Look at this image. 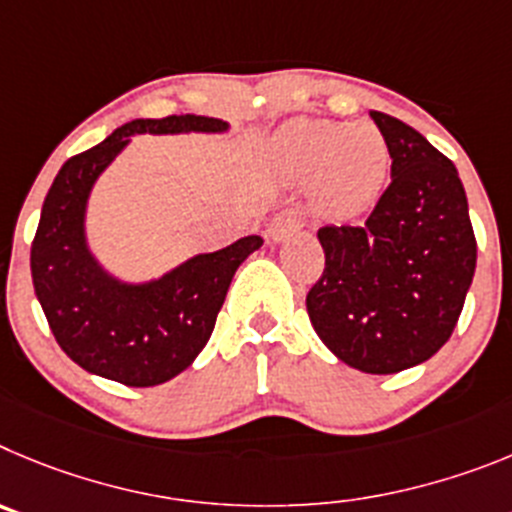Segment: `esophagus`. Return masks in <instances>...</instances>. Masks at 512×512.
Returning a JSON list of instances; mask_svg holds the SVG:
<instances>
[{"label": "esophagus", "mask_w": 512, "mask_h": 512, "mask_svg": "<svg viewBox=\"0 0 512 512\" xmlns=\"http://www.w3.org/2000/svg\"><path fill=\"white\" fill-rule=\"evenodd\" d=\"M303 227V216L298 214L296 209H285L275 216L270 227H267V239L270 242H283L290 232H296V229Z\"/></svg>", "instance_id": "esophagus-1"}]
</instances>
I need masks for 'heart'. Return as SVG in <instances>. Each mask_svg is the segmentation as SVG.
<instances>
[{"mask_svg": "<svg viewBox=\"0 0 512 512\" xmlns=\"http://www.w3.org/2000/svg\"><path fill=\"white\" fill-rule=\"evenodd\" d=\"M285 168L311 178L313 199L329 216H349L365 209L380 193L388 173V142L372 122L301 119L278 137Z\"/></svg>", "mask_w": 512, "mask_h": 512, "instance_id": "heart-1", "label": "heart"}]
</instances>
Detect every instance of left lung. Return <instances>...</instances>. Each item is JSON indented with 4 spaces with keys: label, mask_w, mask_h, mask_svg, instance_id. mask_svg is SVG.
<instances>
[{
    "label": "left lung",
    "mask_w": 512,
    "mask_h": 512,
    "mask_svg": "<svg viewBox=\"0 0 512 512\" xmlns=\"http://www.w3.org/2000/svg\"><path fill=\"white\" fill-rule=\"evenodd\" d=\"M370 117L393 158L390 183L362 224L319 229L326 262L306 308L342 362L393 375L449 342L472 285L477 239L454 163L400 119Z\"/></svg>",
    "instance_id": "left-lung-1"
}]
</instances>
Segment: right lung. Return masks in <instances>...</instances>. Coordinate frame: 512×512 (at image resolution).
Returning a JSON list of instances; mask_svg holds the SVG:
<instances>
[{
    "label": "right lung",
    "instance_id": "add662e5",
    "mask_svg": "<svg viewBox=\"0 0 512 512\" xmlns=\"http://www.w3.org/2000/svg\"><path fill=\"white\" fill-rule=\"evenodd\" d=\"M227 127L222 119L196 114L135 119L58 170L32 239V285L55 342L86 372L130 388H153L181 375L209 342L237 267L260 250L262 237L250 234L219 252L191 257L153 283L127 285L91 257L84 214L94 181L132 135Z\"/></svg>",
    "mask_w": 512,
    "mask_h": 512
}]
</instances>
